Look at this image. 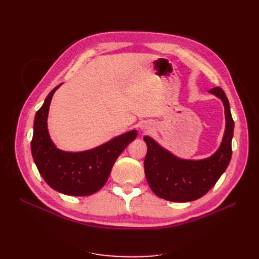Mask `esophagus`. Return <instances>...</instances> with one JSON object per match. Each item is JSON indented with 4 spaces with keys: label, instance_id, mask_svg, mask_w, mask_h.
I'll return each instance as SVG.
<instances>
[{
    "label": "esophagus",
    "instance_id": "esophagus-1",
    "mask_svg": "<svg viewBox=\"0 0 259 259\" xmlns=\"http://www.w3.org/2000/svg\"><path fill=\"white\" fill-rule=\"evenodd\" d=\"M151 130V126L149 124H144V125H142V131H144V132H148V131H150Z\"/></svg>",
    "mask_w": 259,
    "mask_h": 259
}]
</instances>
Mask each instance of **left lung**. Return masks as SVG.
Instances as JSON below:
<instances>
[{"label":"left lung","mask_w":259,"mask_h":259,"mask_svg":"<svg viewBox=\"0 0 259 259\" xmlns=\"http://www.w3.org/2000/svg\"><path fill=\"white\" fill-rule=\"evenodd\" d=\"M209 93L223 100L226 114L223 143L209 158L200 161L178 159L152 138L144 137L148 147L144 163L147 182L151 190L164 200L189 202L203 197L217 183L230 162L234 122L229 101L221 88L211 89Z\"/></svg>","instance_id":"left-lung-1"}]
</instances>
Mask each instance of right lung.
I'll return each instance as SVG.
<instances>
[{
  "mask_svg": "<svg viewBox=\"0 0 259 259\" xmlns=\"http://www.w3.org/2000/svg\"><path fill=\"white\" fill-rule=\"evenodd\" d=\"M58 86L49 94L35 113L31 151L41 176L53 189L84 197L104 187L117 156L136 138L137 131L125 133L89 151L73 153L59 150L52 143L48 131L50 104Z\"/></svg>",
  "mask_w": 259,
  "mask_h": 259,
  "instance_id": "add662e5",
  "label": "right lung"
}]
</instances>
